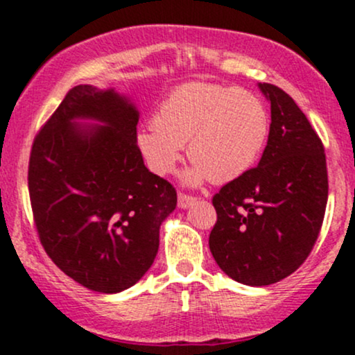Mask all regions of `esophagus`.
I'll list each match as a JSON object with an SVG mask.
<instances>
[{
	"label": "esophagus",
	"mask_w": 355,
	"mask_h": 355,
	"mask_svg": "<svg viewBox=\"0 0 355 355\" xmlns=\"http://www.w3.org/2000/svg\"><path fill=\"white\" fill-rule=\"evenodd\" d=\"M197 198L191 197V195H187V193H178V207L180 209H189V207L193 203Z\"/></svg>",
	"instance_id": "esophagus-1"
}]
</instances>
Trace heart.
Returning a JSON list of instances; mask_svg holds the SVG:
<instances>
[{
  "label": "heart",
  "mask_w": 355,
  "mask_h": 355,
  "mask_svg": "<svg viewBox=\"0 0 355 355\" xmlns=\"http://www.w3.org/2000/svg\"><path fill=\"white\" fill-rule=\"evenodd\" d=\"M270 118L263 101L242 88L187 83L158 105L153 125L137 132L135 144L148 168L172 173L189 145L190 185L235 180L255 164L267 144Z\"/></svg>",
  "instance_id": "1"
}]
</instances>
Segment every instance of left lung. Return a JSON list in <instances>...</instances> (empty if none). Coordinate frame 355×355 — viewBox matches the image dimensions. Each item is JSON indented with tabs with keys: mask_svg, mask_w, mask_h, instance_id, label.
<instances>
[{
	"mask_svg": "<svg viewBox=\"0 0 355 355\" xmlns=\"http://www.w3.org/2000/svg\"><path fill=\"white\" fill-rule=\"evenodd\" d=\"M270 101L262 158L214 195L217 222L209 245L230 279L262 287L305 262L324 222L329 182L324 145L284 89L259 83Z\"/></svg>",
	"mask_w": 355,
	"mask_h": 355,
	"instance_id": "left-lung-1",
	"label": "left lung"
}]
</instances>
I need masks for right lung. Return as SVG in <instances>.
Here are the masks:
<instances>
[{
  "label": "right lung",
  "instance_id": "right-lung-1",
  "mask_svg": "<svg viewBox=\"0 0 355 355\" xmlns=\"http://www.w3.org/2000/svg\"><path fill=\"white\" fill-rule=\"evenodd\" d=\"M140 113L115 89L78 85L40 130L28 189L40 242L75 282L116 294L152 267L177 191L146 168ZM76 119L101 125L80 127Z\"/></svg>",
  "mask_w": 355,
  "mask_h": 355
}]
</instances>
